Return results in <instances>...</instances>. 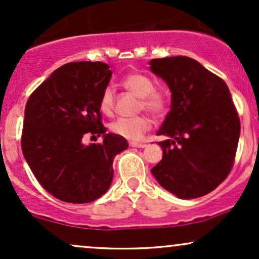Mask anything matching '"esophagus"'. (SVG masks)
Instances as JSON below:
<instances>
[{"label": "esophagus", "instance_id": "1", "mask_svg": "<svg viewBox=\"0 0 259 259\" xmlns=\"http://www.w3.org/2000/svg\"><path fill=\"white\" fill-rule=\"evenodd\" d=\"M130 146L132 147H139V148H144V147H146L147 145L145 144V142H134V141H132L130 142Z\"/></svg>", "mask_w": 259, "mask_h": 259}]
</instances>
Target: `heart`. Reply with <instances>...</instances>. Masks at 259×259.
I'll return each instance as SVG.
<instances>
[{"label":"heart","instance_id":"obj_1","mask_svg":"<svg viewBox=\"0 0 259 259\" xmlns=\"http://www.w3.org/2000/svg\"><path fill=\"white\" fill-rule=\"evenodd\" d=\"M127 91L139 97L138 111H147L153 117H162L168 109V97L165 92L154 89L151 78L141 73H130L121 81ZM100 108L105 114H113L115 108V94L112 86H106L101 92ZM152 126V121L146 114L133 118H119L109 125L115 135L127 140H139Z\"/></svg>","mask_w":259,"mask_h":259}]
</instances>
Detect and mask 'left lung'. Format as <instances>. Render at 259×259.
Returning <instances> with one entry per match:
<instances>
[{"instance_id": "left-lung-1", "label": "left lung", "mask_w": 259, "mask_h": 259, "mask_svg": "<svg viewBox=\"0 0 259 259\" xmlns=\"http://www.w3.org/2000/svg\"><path fill=\"white\" fill-rule=\"evenodd\" d=\"M151 70L167 82L171 109L157 135L162 160L151 169L159 185L179 198L209 194L233 169L240 118L222 78L195 59L156 58Z\"/></svg>"}]
</instances>
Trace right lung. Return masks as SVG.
<instances>
[{
    "label": "right lung",
    "instance_id": "1",
    "mask_svg": "<svg viewBox=\"0 0 259 259\" xmlns=\"http://www.w3.org/2000/svg\"><path fill=\"white\" fill-rule=\"evenodd\" d=\"M112 70L102 62H72L52 73L29 97L22 132V151L40 185L58 200L88 203L108 190L115 154L127 141L106 134L100 96ZM102 135L86 147V136Z\"/></svg>",
    "mask_w": 259,
    "mask_h": 259
}]
</instances>
